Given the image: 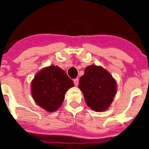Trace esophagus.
<instances>
[{"label":"esophagus","instance_id":"34e87169","mask_svg":"<svg viewBox=\"0 0 149 149\" xmlns=\"http://www.w3.org/2000/svg\"><path fill=\"white\" fill-rule=\"evenodd\" d=\"M78 82H79V78H75V79H73V83H74V84L76 85H78Z\"/></svg>","mask_w":149,"mask_h":149}]
</instances>
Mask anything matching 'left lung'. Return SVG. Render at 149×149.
<instances>
[{
    "mask_svg": "<svg viewBox=\"0 0 149 149\" xmlns=\"http://www.w3.org/2000/svg\"><path fill=\"white\" fill-rule=\"evenodd\" d=\"M79 88L86 104L95 111H104L113 100L116 91V80L107 70L92 65L86 67L80 77Z\"/></svg>",
    "mask_w": 149,
    "mask_h": 149,
    "instance_id": "8db88e82",
    "label": "left lung"
}]
</instances>
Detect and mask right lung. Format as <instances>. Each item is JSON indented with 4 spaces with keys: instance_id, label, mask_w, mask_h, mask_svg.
<instances>
[{
    "instance_id": "add662e5",
    "label": "right lung",
    "mask_w": 149,
    "mask_h": 149,
    "mask_svg": "<svg viewBox=\"0 0 149 149\" xmlns=\"http://www.w3.org/2000/svg\"><path fill=\"white\" fill-rule=\"evenodd\" d=\"M72 80L58 66H50L36 75L31 83V94L38 106L54 112L61 107L64 95L73 86Z\"/></svg>"
}]
</instances>
